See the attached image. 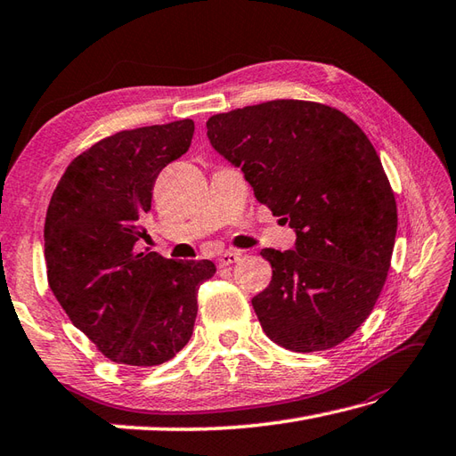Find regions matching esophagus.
<instances>
[{"instance_id": "1", "label": "esophagus", "mask_w": 456, "mask_h": 456, "mask_svg": "<svg viewBox=\"0 0 456 456\" xmlns=\"http://www.w3.org/2000/svg\"><path fill=\"white\" fill-rule=\"evenodd\" d=\"M240 256H241L240 252H224V254H220V256H218L216 262H218V265H220V267H226V265L236 264L238 259H240Z\"/></svg>"}]
</instances>
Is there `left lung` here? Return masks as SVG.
Instances as JSON below:
<instances>
[{"label":"left lung","mask_w":456,"mask_h":456,"mask_svg":"<svg viewBox=\"0 0 456 456\" xmlns=\"http://www.w3.org/2000/svg\"><path fill=\"white\" fill-rule=\"evenodd\" d=\"M207 127L256 199L297 232L295 249H262L273 269L252 299L264 332L293 352L345 342L384 289L397 232L374 145L340 110L306 100L238 108Z\"/></svg>","instance_id":"obj_1"}]
</instances>
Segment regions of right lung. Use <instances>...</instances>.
Instances as JSON below:
<instances>
[{
	"instance_id": "add662e5",
	"label": "right lung",
	"mask_w": 456,
	"mask_h": 456,
	"mask_svg": "<svg viewBox=\"0 0 456 456\" xmlns=\"http://www.w3.org/2000/svg\"><path fill=\"white\" fill-rule=\"evenodd\" d=\"M192 119L124 129L74 157L45 218L46 280L77 329L116 364L150 368L191 340L208 259L135 254L153 184L189 151Z\"/></svg>"
}]
</instances>
